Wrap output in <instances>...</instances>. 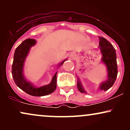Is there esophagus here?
I'll use <instances>...</instances> for the list:
<instances>
[{"label":"esophagus","mask_w":130,"mask_h":130,"mask_svg":"<svg viewBox=\"0 0 130 130\" xmlns=\"http://www.w3.org/2000/svg\"><path fill=\"white\" fill-rule=\"evenodd\" d=\"M74 57H75V54H73V53L70 54V59H74Z\"/></svg>","instance_id":"1"}]
</instances>
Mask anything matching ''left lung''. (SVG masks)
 I'll return each mask as SVG.
<instances>
[{"instance_id": "8db88e82", "label": "left lung", "mask_w": 130, "mask_h": 130, "mask_svg": "<svg viewBox=\"0 0 130 130\" xmlns=\"http://www.w3.org/2000/svg\"><path fill=\"white\" fill-rule=\"evenodd\" d=\"M100 40L99 50L102 54L101 60L107 67L108 71V80L100 85L101 90L106 91L109 89L116 81L117 76V63L116 50L113 46L103 37H98ZM77 87L81 93H86L84 88L78 79L77 82Z\"/></svg>"}]
</instances>
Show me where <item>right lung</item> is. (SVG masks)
I'll use <instances>...</instances> for the list:
<instances>
[{
  "mask_svg": "<svg viewBox=\"0 0 130 130\" xmlns=\"http://www.w3.org/2000/svg\"><path fill=\"white\" fill-rule=\"evenodd\" d=\"M36 44L35 40L28 38L22 41L16 47L14 54L11 73L16 86L21 90L30 95L35 96H41L49 95L54 92L57 86V73L54 75L50 84L40 87H35L29 82L27 81L23 74V67L26 57L32 46ZM67 59L59 64V66L63 63Z\"/></svg>",
  "mask_w": 130,
  "mask_h": 130,
  "instance_id": "right-lung-1",
  "label": "right lung"
}]
</instances>
